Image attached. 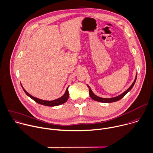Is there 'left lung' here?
I'll return each instance as SVG.
<instances>
[{
	"label": "left lung",
	"mask_w": 153,
	"mask_h": 153,
	"mask_svg": "<svg viewBox=\"0 0 153 153\" xmlns=\"http://www.w3.org/2000/svg\"><path fill=\"white\" fill-rule=\"evenodd\" d=\"M136 78H137V74H136V77H135V79L133 81V82L132 83V84L131 85V86L127 90H126L124 92H123V94H121L120 95L116 97H113V98H101L100 97H98L97 95H96L93 91L92 90H91V88L90 87L89 85H87L88 88H89V95L91 97V98L95 100V101H98V102H104V103H110V102H116V101H117L119 100H120V99L123 98L128 92H129V91L131 90V88H133V87L134 86L135 82H136Z\"/></svg>",
	"instance_id": "8db88e82"
}]
</instances>
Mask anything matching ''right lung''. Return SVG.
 <instances>
[{
	"instance_id": "obj_1",
	"label": "right lung",
	"mask_w": 153,
	"mask_h": 153,
	"mask_svg": "<svg viewBox=\"0 0 153 153\" xmlns=\"http://www.w3.org/2000/svg\"><path fill=\"white\" fill-rule=\"evenodd\" d=\"M21 85H22V87L23 88V90H24V91L25 92V94L29 97H30V98H31L32 100H33L35 102L40 104H42V105H46V106H49V107H54V106H58V105H59L61 104H63L64 103H65L68 98H69V91H68V88L69 87V85L68 87V88H66V90L65 91V94L62 96L60 98H58V99H56V100H52V101H46V100H41V99H39V98H36L33 96H32L31 95H30L29 93H27V91L25 90V89L23 88V87L22 86V84L20 83Z\"/></svg>"
}]
</instances>
